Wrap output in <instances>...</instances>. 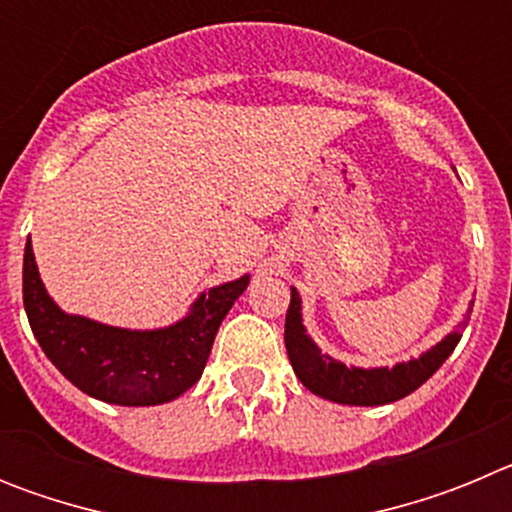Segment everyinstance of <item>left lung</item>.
I'll return each instance as SVG.
<instances>
[{
    "label": "left lung",
    "instance_id": "1",
    "mask_svg": "<svg viewBox=\"0 0 512 512\" xmlns=\"http://www.w3.org/2000/svg\"><path fill=\"white\" fill-rule=\"evenodd\" d=\"M469 312L472 307L467 310L464 323L469 320ZM459 338L461 333L454 330L449 336H443L436 346L423 351L418 359L400 361L395 366L361 369V366H346L343 361L323 354L318 343L307 336V328L302 323V300L295 287H292L287 323H284V346H287L289 364L295 369L297 379L312 395L338 402V405H359V408L390 405L408 397L425 379H431L438 372V366L449 359Z\"/></svg>",
    "mask_w": 512,
    "mask_h": 512
}]
</instances>
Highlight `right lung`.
Listing matches in <instances>:
<instances>
[{
    "label": "right lung",
    "mask_w": 512,
    "mask_h": 512,
    "mask_svg": "<svg viewBox=\"0 0 512 512\" xmlns=\"http://www.w3.org/2000/svg\"><path fill=\"white\" fill-rule=\"evenodd\" d=\"M248 282L243 274L202 292L166 328L130 330L63 312L40 279L30 238L22 259V302L45 356L81 392L128 408L176 400L202 377L217 328Z\"/></svg>",
    "instance_id": "right-lung-1"
}]
</instances>
